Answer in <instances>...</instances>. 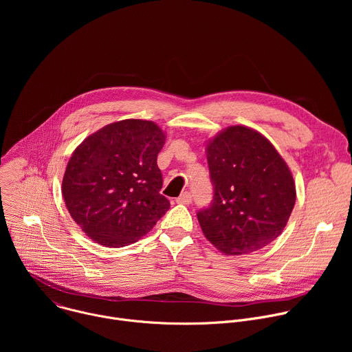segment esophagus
<instances>
[{"mask_svg": "<svg viewBox=\"0 0 352 352\" xmlns=\"http://www.w3.org/2000/svg\"><path fill=\"white\" fill-rule=\"evenodd\" d=\"M192 202V196L189 192H184L181 193L178 197H177V204H181V205H189Z\"/></svg>", "mask_w": 352, "mask_h": 352, "instance_id": "esophagus-1", "label": "esophagus"}]
</instances>
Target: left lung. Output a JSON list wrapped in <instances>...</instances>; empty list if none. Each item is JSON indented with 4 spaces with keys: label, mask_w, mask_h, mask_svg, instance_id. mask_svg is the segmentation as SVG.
Here are the masks:
<instances>
[{
    "label": "left lung",
    "mask_w": 352,
    "mask_h": 352,
    "mask_svg": "<svg viewBox=\"0 0 352 352\" xmlns=\"http://www.w3.org/2000/svg\"><path fill=\"white\" fill-rule=\"evenodd\" d=\"M208 164L214 195L197 212L205 236L226 255H246L274 241L295 205L292 174L258 131L228 126L209 140Z\"/></svg>",
    "instance_id": "obj_1"
}]
</instances>
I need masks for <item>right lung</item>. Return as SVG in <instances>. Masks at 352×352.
<instances>
[{
	"label": "right lung",
	"instance_id": "add662e5",
	"mask_svg": "<svg viewBox=\"0 0 352 352\" xmlns=\"http://www.w3.org/2000/svg\"><path fill=\"white\" fill-rule=\"evenodd\" d=\"M164 142L157 124L122 120L91 133L74 150L63 196L71 217L96 243H133L170 209L160 193L157 167Z\"/></svg>",
	"mask_w": 352,
	"mask_h": 352
}]
</instances>
